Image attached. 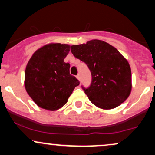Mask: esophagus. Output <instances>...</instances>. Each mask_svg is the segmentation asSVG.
<instances>
[{"label":"esophagus","mask_w":155,"mask_h":155,"mask_svg":"<svg viewBox=\"0 0 155 155\" xmlns=\"http://www.w3.org/2000/svg\"><path fill=\"white\" fill-rule=\"evenodd\" d=\"M76 78H77L78 80H79V81H81V76H80V74H79L77 76H76Z\"/></svg>","instance_id":"esophagus-1"}]
</instances>
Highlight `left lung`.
Returning a JSON list of instances; mask_svg holds the SVG:
<instances>
[{
    "label": "left lung",
    "mask_w": 155,
    "mask_h": 155,
    "mask_svg": "<svg viewBox=\"0 0 155 155\" xmlns=\"http://www.w3.org/2000/svg\"><path fill=\"white\" fill-rule=\"evenodd\" d=\"M71 51L90 70L91 84L82 89L95 106L111 109L129 97L132 89L130 66L116 48L104 41L93 39L71 46Z\"/></svg>",
    "instance_id": "left-lung-1"
}]
</instances>
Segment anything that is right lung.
Instances as JSON below:
<instances>
[{
    "label": "right lung",
    "instance_id": "1",
    "mask_svg": "<svg viewBox=\"0 0 155 155\" xmlns=\"http://www.w3.org/2000/svg\"><path fill=\"white\" fill-rule=\"evenodd\" d=\"M71 46L46 44L32 55L25 72V87L39 107L56 111L67 103L79 81L69 72L70 64L64 59Z\"/></svg>",
    "mask_w": 155,
    "mask_h": 155
}]
</instances>
